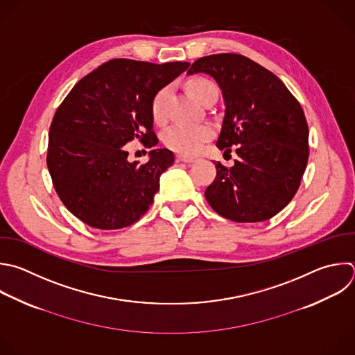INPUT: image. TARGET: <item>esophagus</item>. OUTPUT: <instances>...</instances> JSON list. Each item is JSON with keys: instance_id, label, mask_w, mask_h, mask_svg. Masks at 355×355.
Here are the masks:
<instances>
[{"instance_id": "1", "label": "esophagus", "mask_w": 355, "mask_h": 355, "mask_svg": "<svg viewBox=\"0 0 355 355\" xmlns=\"http://www.w3.org/2000/svg\"><path fill=\"white\" fill-rule=\"evenodd\" d=\"M178 160H180V162H182V163H193V162H196L198 159H196V157H192V156L178 155Z\"/></svg>"}]
</instances>
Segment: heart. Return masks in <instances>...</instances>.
Returning a JSON list of instances; mask_svg holds the SVG:
<instances>
[{
	"instance_id": "1",
	"label": "heart",
	"mask_w": 355,
	"mask_h": 355,
	"mask_svg": "<svg viewBox=\"0 0 355 355\" xmlns=\"http://www.w3.org/2000/svg\"><path fill=\"white\" fill-rule=\"evenodd\" d=\"M187 87L200 103L217 90L216 85L206 78H193L188 80ZM170 86L162 87L152 100V116L156 123H163L166 120V101L170 96ZM213 134V128L206 124L173 125L163 134V142L168 149L177 153L195 155L202 149L205 142L211 139Z\"/></svg>"
}]
</instances>
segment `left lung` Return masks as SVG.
<instances>
[{
  "instance_id": "1",
  "label": "left lung",
  "mask_w": 355,
  "mask_h": 355,
  "mask_svg": "<svg viewBox=\"0 0 355 355\" xmlns=\"http://www.w3.org/2000/svg\"><path fill=\"white\" fill-rule=\"evenodd\" d=\"M218 83L225 112L217 148L239 159L216 164L205 198L220 216L237 223L272 218L300 188L309 156L308 124L298 100L258 62L234 53L196 60L188 73Z\"/></svg>"
}]
</instances>
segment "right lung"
Returning <instances> with one entry per match:
<instances>
[{"label":"right lung","instance_id":"add662e5","mask_svg":"<svg viewBox=\"0 0 355 355\" xmlns=\"http://www.w3.org/2000/svg\"><path fill=\"white\" fill-rule=\"evenodd\" d=\"M189 62L152 64L115 58L83 76L57 108L49 132L47 167L57 195L85 224L118 230L153 203L160 175L174 163L168 149L130 163L127 144L157 142L152 100Z\"/></svg>","mask_w":355,"mask_h":355}]
</instances>
